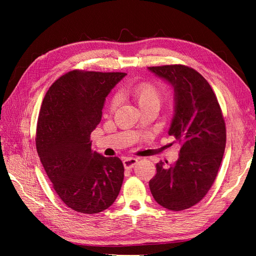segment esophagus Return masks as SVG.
<instances>
[{"label": "esophagus", "instance_id": "obj_1", "mask_svg": "<svg viewBox=\"0 0 256 256\" xmlns=\"http://www.w3.org/2000/svg\"><path fill=\"white\" fill-rule=\"evenodd\" d=\"M136 162H138V159L130 157V158L124 159L122 164H124V166H125V168H132L136 164Z\"/></svg>", "mask_w": 256, "mask_h": 256}]
</instances>
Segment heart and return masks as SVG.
<instances>
[{"label":"heart","mask_w":256,"mask_h":256,"mask_svg":"<svg viewBox=\"0 0 256 256\" xmlns=\"http://www.w3.org/2000/svg\"><path fill=\"white\" fill-rule=\"evenodd\" d=\"M122 97H129L136 102V104L140 106V109L148 106H160L161 102V90L150 82H143L134 85L127 90H124L120 92ZM118 104V97L114 96L110 102V109L114 110Z\"/></svg>","instance_id":"heart-1"}]
</instances>
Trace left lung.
Here are the masks:
<instances>
[{
	"label": "left lung",
	"mask_w": 256,
	"mask_h": 256,
	"mask_svg": "<svg viewBox=\"0 0 256 256\" xmlns=\"http://www.w3.org/2000/svg\"><path fill=\"white\" fill-rule=\"evenodd\" d=\"M148 70L174 90L168 134L180 144L175 164H156L150 189L159 205L180 212L198 204L212 186L226 150V122L212 86L194 69L166 65Z\"/></svg>",
	"instance_id": "1"
}]
</instances>
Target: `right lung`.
<instances>
[{
	"label": "right lung",
	"mask_w": 256,
	"mask_h": 256,
	"mask_svg": "<svg viewBox=\"0 0 256 256\" xmlns=\"http://www.w3.org/2000/svg\"><path fill=\"white\" fill-rule=\"evenodd\" d=\"M127 74L72 70L46 94L37 122L36 148L53 188L74 210L98 214L118 198L124 166L92 150L106 96Z\"/></svg>",
	"instance_id": "right-lung-1"
}]
</instances>
